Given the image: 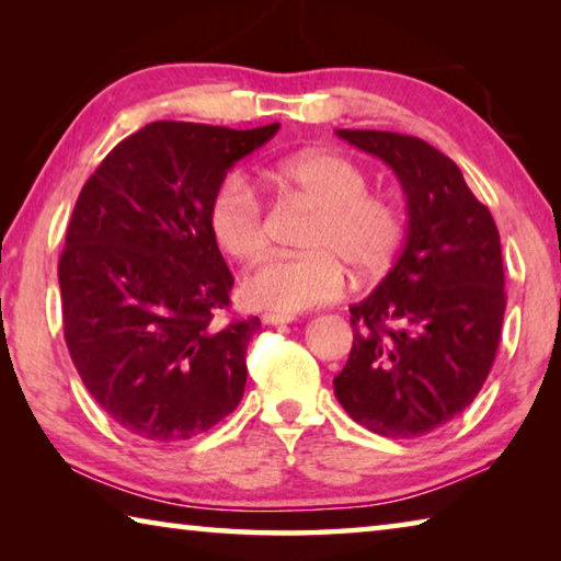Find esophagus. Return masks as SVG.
Wrapping results in <instances>:
<instances>
[{
    "instance_id": "34e87169",
    "label": "esophagus",
    "mask_w": 561,
    "mask_h": 561,
    "mask_svg": "<svg viewBox=\"0 0 561 561\" xmlns=\"http://www.w3.org/2000/svg\"><path fill=\"white\" fill-rule=\"evenodd\" d=\"M297 319L294 314H262V324H267V327H279V324H291V321Z\"/></svg>"
}]
</instances>
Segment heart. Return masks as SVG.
<instances>
[{
	"label": "heart",
	"instance_id": "b5f03b06",
	"mask_svg": "<svg viewBox=\"0 0 561 561\" xmlns=\"http://www.w3.org/2000/svg\"><path fill=\"white\" fill-rule=\"evenodd\" d=\"M272 178L311 207L304 257H272L247 274L242 299L254 309L297 314L339 299L346 267L358 277L388 267L403 237V217L381 195L368 193V175L356 160L331 150H304L279 160ZM207 222L217 244L240 262H257L267 252V215L262 197L242 175H227L215 187Z\"/></svg>",
	"mask_w": 561,
	"mask_h": 561
}]
</instances>
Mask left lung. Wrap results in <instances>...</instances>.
Here are the masks:
<instances>
[{
  "mask_svg": "<svg viewBox=\"0 0 561 561\" xmlns=\"http://www.w3.org/2000/svg\"><path fill=\"white\" fill-rule=\"evenodd\" d=\"M336 136L401 180L408 232L391 272L348 309L354 346L334 393L371 433L417 438L462 413L495 360L507 304L500 232L438 148L388 130Z\"/></svg>",
  "mask_w": 561,
  "mask_h": 561,
  "instance_id": "8db88e82",
  "label": "left lung"
}]
</instances>
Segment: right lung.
Wrapping results in <instances>:
<instances>
[{
	"instance_id": "right-lung-1",
	"label": "right lung",
	"mask_w": 561,
	"mask_h": 561,
	"mask_svg": "<svg viewBox=\"0 0 561 561\" xmlns=\"http://www.w3.org/2000/svg\"><path fill=\"white\" fill-rule=\"evenodd\" d=\"M277 130L148 123L76 201L59 260L64 339L89 393L138 438L187 440L242 401L260 319L215 324L234 279L207 207L227 170Z\"/></svg>"
}]
</instances>
